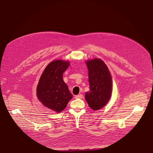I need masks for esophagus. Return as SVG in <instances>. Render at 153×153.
I'll list each match as a JSON object with an SVG mask.
<instances>
[{
	"instance_id": "esophagus-1",
	"label": "esophagus",
	"mask_w": 153,
	"mask_h": 153,
	"mask_svg": "<svg viewBox=\"0 0 153 153\" xmlns=\"http://www.w3.org/2000/svg\"><path fill=\"white\" fill-rule=\"evenodd\" d=\"M83 97V95L82 94H80L79 95H77V96H75V98L76 99H82Z\"/></svg>"
}]
</instances>
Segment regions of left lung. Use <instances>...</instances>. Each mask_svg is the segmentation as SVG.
Masks as SVG:
<instances>
[{
  "label": "left lung",
  "mask_w": 153,
  "mask_h": 153,
  "mask_svg": "<svg viewBox=\"0 0 153 153\" xmlns=\"http://www.w3.org/2000/svg\"><path fill=\"white\" fill-rule=\"evenodd\" d=\"M88 69L90 91L85 94V99L94 110L103 107L110 99L112 91V79L105 63L94 59L86 62Z\"/></svg>",
  "instance_id": "8db88e82"
}]
</instances>
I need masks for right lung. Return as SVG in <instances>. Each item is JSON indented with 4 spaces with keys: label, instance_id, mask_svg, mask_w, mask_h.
<instances>
[{
    "label": "right lung",
    "instance_id": "1",
    "mask_svg": "<svg viewBox=\"0 0 153 153\" xmlns=\"http://www.w3.org/2000/svg\"><path fill=\"white\" fill-rule=\"evenodd\" d=\"M69 65V62L62 60L50 63L43 71L37 87L39 100L57 113L63 110L73 97L62 77Z\"/></svg>",
    "mask_w": 153,
    "mask_h": 153
}]
</instances>
